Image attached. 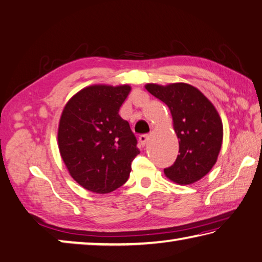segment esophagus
Returning a JSON list of instances; mask_svg holds the SVG:
<instances>
[{
	"instance_id": "1",
	"label": "esophagus",
	"mask_w": 262,
	"mask_h": 262,
	"mask_svg": "<svg viewBox=\"0 0 262 262\" xmlns=\"http://www.w3.org/2000/svg\"><path fill=\"white\" fill-rule=\"evenodd\" d=\"M149 135H146V134H143V135H141L140 137H139V140H140V143L142 144V145H145L146 144V142L149 141Z\"/></svg>"
}]
</instances>
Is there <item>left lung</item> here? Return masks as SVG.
<instances>
[{
    "instance_id": "left-lung-1",
    "label": "left lung",
    "mask_w": 262,
    "mask_h": 262,
    "mask_svg": "<svg viewBox=\"0 0 262 262\" xmlns=\"http://www.w3.org/2000/svg\"><path fill=\"white\" fill-rule=\"evenodd\" d=\"M145 89L168 106L179 139L175 163L164 169L174 183L188 185L205 177L220 154L223 126L215 106L201 90L184 82L145 84Z\"/></svg>"
}]
</instances>
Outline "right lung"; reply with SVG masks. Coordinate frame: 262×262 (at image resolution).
Returning <instances> with one entry per match:
<instances>
[{
  "label": "right lung",
  "instance_id": "add662e5",
  "mask_svg": "<svg viewBox=\"0 0 262 262\" xmlns=\"http://www.w3.org/2000/svg\"><path fill=\"white\" fill-rule=\"evenodd\" d=\"M132 87L93 84L69 99L58 125L60 157L85 190L108 193L126 182L140 154L128 121L119 116Z\"/></svg>",
  "mask_w": 262,
  "mask_h": 262
}]
</instances>
